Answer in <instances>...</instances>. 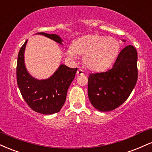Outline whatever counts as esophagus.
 <instances>
[{
  "label": "esophagus",
  "instance_id": "34e87169",
  "mask_svg": "<svg viewBox=\"0 0 152 152\" xmlns=\"http://www.w3.org/2000/svg\"><path fill=\"white\" fill-rule=\"evenodd\" d=\"M77 74L78 75H83L85 73H84V71L83 70V69H79L77 71Z\"/></svg>",
  "mask_w": 152,
  "mask_h": 152
}]
</instances>
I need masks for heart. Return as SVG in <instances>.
Wrapping results in <instances>:
<instances>
[{
	"label": "heart",
	"instance_id": "b5f03b06",
	"mask_svg": "<svg viewBox=\"0 0 152 152\" xmlns=\"http://www.w3.org/2000/svg\"><path fill=\"white\" fill-rule=\"evenodd\" d=\"M119 50L120 43L115 37L94 34L76 39L65 53L71 58H75L77 55L84 56L83 62L87 68L103 71L113 63Z\"/></svg>",
	"mask_w": 152,
	"mask_h": 152
}]
</instances>
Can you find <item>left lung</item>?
I'll list each match as a JSON object with an SVG mask.
<instances>
[{
  "label": "left lung",
  "mask_w": 152,
  "mask_h": 152,
  "mask_svg": "<svg viewBox=\"0 0 152 152\" xmlns=\"http://www.w3.org/2000/svg\"><path fill=\"white\" fill-rule=\"evenodd\" d=\"M137 78V51L134 46L127 45L119 53L112 69L90 74L88 97L91 104L100 112L117 108L129 97Z\"/></svg>",
  "instance_id": "left-lung-1"
}]
</instances>
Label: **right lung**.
Returning a JSON list of instances; mask_svg holds the SVG:
<instances>
[{
	"mask_svg": "<svg viewBox=\"0 0 152 152\" xmlns=\"http://www.w3.org/2000/svg\"><path fill=\"white\" fill-rule=\"evenodd\" d=\"M62 45V40L55 34L37 33ZM27 41L20 49L18 56L16 76L22 97L32 110L43 115H52L60 112L66 99L67 90L77 68H69L61 65L50 77L37 80L28 72L25 66L24 52Z\"/></svg>",
	"mask_w": 152,
	"mask_h": 152,
	"instance_id": "1",
	"label": "right lung"
}]
</instances>
